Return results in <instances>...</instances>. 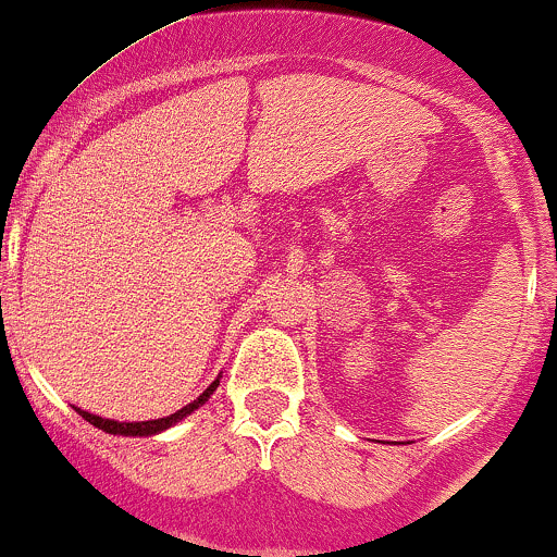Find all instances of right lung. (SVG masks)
<instances>
[{
	"mask_svg": "<svg viewBox=\"0 0 557 557\" xmlns=\"http://www.w3.org/2000/svg\"><path fill=\"white\" fill-rule=\"evenodd\" d=\"M218 385H220V376L212 382V385L207 387L205 393H201L199 398L190 400V404H185L183 409L175 411V414L161 417V420H148V422H116V420H103V417L89 414V411H82V409H76V411H79V414L85 417V420H87L89 424H95V428H98V430H103V433H111V435H129V438H148V435L164 433V430H170L172 424H177L181 420H185V417H188V414H194V411L199 409V406H205L207 400L212 398V393L218 391Z\"/></svg>",
	"mask_w": 557,
	"mask_h": 557,
	"instance_id": "1",
	"label": "right lung"
}]
</instances>
